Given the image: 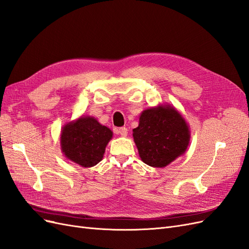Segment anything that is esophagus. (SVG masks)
<instances>
[{"instance_id": "esophagus-1", "label": "esophagus", "mask_w": 249, "mask_h": 249, "mask_svg": "<svg viewBox=\"0 0 249 249\" xmlns=\"http://www.w3.org/2000/svg\"><path fill=\"white\" fill-rule=\"evenodd\" d=\"M115 133L120 135V136L123 137H125L127 135V129L125 126H123V127H118V129H115Z\"/></svg>"}]
</instances>
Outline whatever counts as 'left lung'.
<instances>
[{"instance_id":"8db88e82","label":"left lung","mask_w":249,"mask_h":249,"mask_svg":"<svg viewBox=\"0 0 249 249\" xmlns=\"http://www.w3.org/2000/svg\"><path fill=\"white\" fill-rule=\"evenodd\" d=\"M141 160L153 167H165L182 156L190 141L186 120L169 105L146 109L133 130Z\"/></svg>"}]
</instances>
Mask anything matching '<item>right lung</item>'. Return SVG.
<instances>
[{
  "label": "right lung",
  "mask_w": 249,
  "mask_h": 249,
  "mask_svg": "<svg viewBox=\"0 0 249 249\" xmlns=\"http://www.w3.org/2000/svg\"><path fill=\"white\" fill-rule=\"evenodd\" d=\"M112 135L94 117L82 116L62 127L60 145L67 159L82 167H92L102 161Z\"/></svg>",
  "instance_id": "right-lung-1"
}]
</instances>
